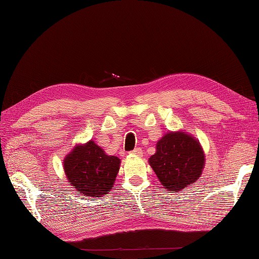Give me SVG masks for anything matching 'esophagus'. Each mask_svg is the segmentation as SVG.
<instances>
[{
  "label": "esophagus",
  "instance_id": "obj_1",
  "mask_svg": "<svg viewBox=\"0 0 259 259\" xmlns=\"http://www.w3.org/2000/svg\"><path fill=\"white\" fill-rule=\"evenodd\" d=\"M131 153H134V155H138V156H140V155H142V150L140 149V148H135V149L131 151Z\"/></svg>",
  "mask_w": 259,
  "mask_h": 259
}]
</instances>
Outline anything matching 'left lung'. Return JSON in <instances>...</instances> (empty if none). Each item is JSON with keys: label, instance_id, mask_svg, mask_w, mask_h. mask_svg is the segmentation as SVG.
<instances>
[{"label": "left lung", "instance_id": "8db88e82", "mask_svg": "<svg viewBox=\"0 0 259 259\" xmlns=\"http://www.w3.org/2000/svg\"><path fill=\"white\" fill-rule=\"evenodd\" d=\"M149 163L162 186L179 191L200 177L205 155L200 144L184 133H169L158 141Z\"/></svg>", "mask_w": 259, "mask_h": 259}]
</instances>
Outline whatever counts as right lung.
<instances>
[{"mask_svg":"<svg viewBox=\"0 0 259 259\" xmlns=\"http://www.w3.org/2000/svg\"><path fill=\"white\" fill-rule=\"evenodd\" d=\"M120 159L108 156L93 141L76 146L64 160V171L80 194L90 197L106 195L112 188Z\"/></svg>","mask_w":259,"mask_h":259,"instance_id":"obj_1","label":"right lung"}]
</instances>
